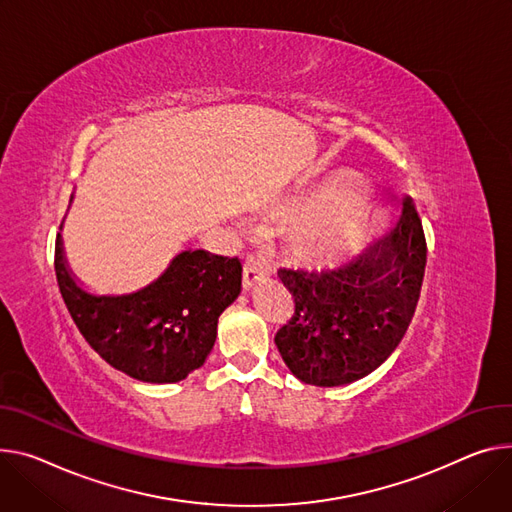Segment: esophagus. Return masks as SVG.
I'll return each instance as SVG.
<instances>
[{
    "mask_svg": "<svg viewBox=\"0 0 512 512\" xmlns=\"http://www.w3.org/2000/svg\"><path fill=\"white\" fill-rule=\"evenodd\" d=\"M265 273H267V269H265V265L255 257V255H247L245 257V269H243V288L245 290H251L261 277H265Z\"/></svg>",
    "mask_w": 512,
    "mask_h": 512,
    "instance_id": "34e87169",
    "label": "esophagus"
}]
</instances>
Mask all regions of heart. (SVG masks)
<instances>
[{"mask_svg":"<svg viewBox=\"0 0 512 512\" xmlns=\"http://www.w3.org/2000/svg\"><path fill=\"white\" fill-rule=\"evenodd\" d=\"M363 185L345 181L335 190L320 194L308 210L312 214L327 212L308 224L296 237V253L310 263H329L347 257L374 232L378 212L374 206L359 202Z\"/></svg>","mask_w":512,"mask_h":512,"instance_id":"heart-1","label":"heart"}]
</instances>
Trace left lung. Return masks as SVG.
<instances>
[{
    "instance_id": "obj_1",
    "label": "left lung",
    "mask_w": 512,
    "mask_h": 512,
    "mask_svg": "<svg viewBox=\"0 0 512 512\" xmlns=\"http://www.w3.org/2000/svg\"><path fill=\"white\" fill-rule=\"evenodd\" d=\"M427 265L423 222L412 198L390 235L337 269H286L294 314L275 335L292 374L312 386L351 384L380 367L414 316Z\"/></svg>"
}]
</instances>
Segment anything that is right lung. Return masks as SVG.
<instances>
[{
	"label": "right lung",
	"instance_id": "1",
	"mask_svg": "<svg viewBox=\"0 0 512 512\" xmlns=\"http://www.w3.org/2000/svg\"><path fill=\"white\" fill-rule=\"evenodd\" d=\"M55 273L79 333L122 374L173 384L204 365L216 341L218 316L241 292L239 257L183 251L147 288L124 296H94L71 273L61 235Z\"/></svg>",
	"mask_w": 512,
	"mask_h": 512
}]
</instances>
